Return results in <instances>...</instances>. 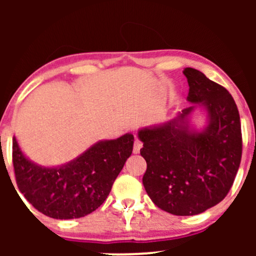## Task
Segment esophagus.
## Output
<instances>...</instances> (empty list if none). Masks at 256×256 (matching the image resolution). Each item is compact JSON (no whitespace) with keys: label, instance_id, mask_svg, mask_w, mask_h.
<instances>
[{"label":"esophagus","instance_id":"esophagus-1","mask_svg":"<svg viewBox=\"0 0 256 256\" xmlns=\"http://www.w3.org/2000/svg\"><path fill=\"white\" fill-rule=\"evenodd\" d=\"M142 146H143V144H142V142H140V140H134V154H138Z\"/></svg>","mask_w":256,"mask_h":256}]
</instances>
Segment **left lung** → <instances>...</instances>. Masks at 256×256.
I'll return each instance as SVG.
<instances>
[{
    "label": "left lung",
    "instance_id": "obj_1",
    "mask_svg": "<svg viewBox=\"0 0 256 256\" xmlns=\"http://www.w3.org/2000/svg\"><path fill=\"white\" fill-rule=\"evenodd\" d=\"M189 107L160 125L138 130L146 161L143 185L160 210L196 216L218 204L230 192L242 156L240 113L225 88L188 67ZM198 108L206 125L196 130L190 116Z\"/></svg>",
    "mask_w": 256,
    "mask_h": 256
}]
</instances>
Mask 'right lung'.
<instances>
[{
	"mask_svg": "<svg viewBox=\"0 0 256 256\" xmlns=\"http://www.w3.org/2000/svg\"><path fill=\"white\" fill-rule=\"evenodd\" d=\"M134 149V134L98 140L61 166L34 162L13 137V166L20 192L40 213L54 219H74L96 210Z\"/></svg>",
	"mask_w": 256,
	"mask_h": 256,
	"instance_id": "add662e5",
	"label": "right lung"
}]
</instances>
